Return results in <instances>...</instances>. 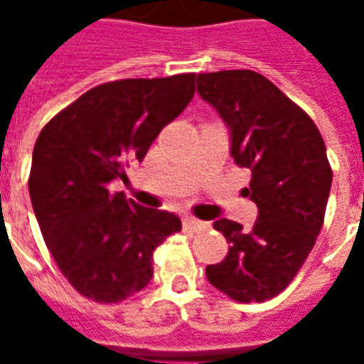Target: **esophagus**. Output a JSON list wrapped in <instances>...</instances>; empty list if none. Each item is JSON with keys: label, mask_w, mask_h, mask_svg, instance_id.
Segmentation results:
<instances>
[{"label": "esophagus", "mask_w": 364, "mask_h": 364, "mask_svg": "<svg viewBox=\"0 0 364 364\" xmlns=\"http://www.w3.org/2000/svg\"><path fill=\"white\" fill-rule=\"evenodd\" d=\"M183 226L187 230H191V232H200V230L206 228L205 222L197 220V218H193V216H185V218H183Z\"/></svg>", "instance_id": "34e87169"}]
</instances>
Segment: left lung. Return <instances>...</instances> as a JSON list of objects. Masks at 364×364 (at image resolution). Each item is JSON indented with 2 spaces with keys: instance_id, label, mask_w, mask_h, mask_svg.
<instances>
[{
  "instance_id": "1",
  "label": "left lung",
  "mask_w": 364,
  "mask_h": 364,
  "mask_svg": "<svg viewBox=\"0 0 364 364\" xmlns=\"http://www.w3.org/2000/svg\"><path fill=\"white\" fill-rule=\"evenodd\" d=\"M197 93L228 127L230 154L252 171L245 195L257 205L252 230L214 222L230 247L206 279L237 302H263L289 287L320 234L333 177L326 144L314 120L257 72L198 74Z\"/></svg>"
}]
</instances>
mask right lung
Wrapping results in <instances>:
<instances>
[{"label":"right lung","instance_id":"add662e5","mask_svg":"<svg viewBox=\"0 0 364 364\" xmlns=\"http://www.w3.org/2000/svg\"><path fill=\"white\" fill-rule=\"evenodd\" d=\"M195 95V74L97 85L41 130L28 193L60 271L80 294L112 304L154 277V250L181 230L179 216L136 205L111 183L142 161Z\"/></svg>","mask_w":364,"mask_h":364}]
</instances>
